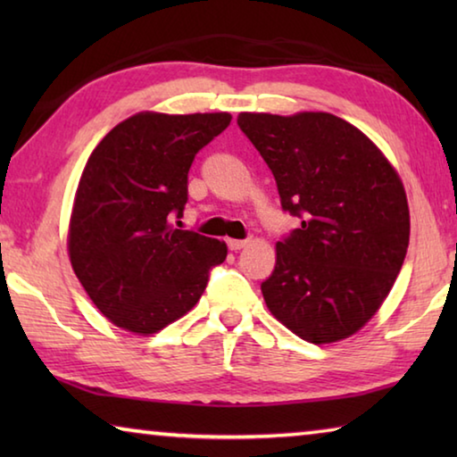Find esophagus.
I'll list each match as a JSON object with an SVG mask.
<instances>
[{"label": "esophagus", "instance_id": "obj_1", "mask_svg": "<svg viewBox=\"0 0 457 457\" xmlns=\"http://www.w3.org/2000/svg\"><path fill=\"white\" fill-rule=\"evenodd\" d=\"M247 244V239H228V247L229 250H234V252H237V250H242V247H245Z\"/></svg>", "mask_w": 457, "mask_h": 457}]
</instances>
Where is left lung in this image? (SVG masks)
Returning <instances> with one entry per match:
<instances>
[{
  "instance_id": "left-lung-1",
  "label": "left lung",
  "mask_w": 457,
  "mask_h": 457,
  "mask_svg": "<svg viewBox=\"0 0 457 457\" xmlns=\"http://www.w3.org/2000/svg\"><path fill=\"white\" fill-rule=\"evenodd\" d=\"M272 171L282 207L303 223L276 244L262 282L268 311L314 345L353 337L391 292L409 245V205L391 161L330 112H239Z\"/></svg>"
}]
</instances>
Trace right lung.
<instances>
[{
    "mask_svg": "<svg viewBox=\"0 0 457 457\" xmlns=\"http://www.w3.org/2000/svg\"><path fill=\"white\" fill-rule=\"evenodd\" d=\"M229 112L143 111L119 122L87 161L68 223V256L92 303L114 327L149 337L197 304L220 239L175 229L199 149Z\"/></svg>",
    "mask_w": 457,
    "mask_h": 457,
    "instance_id": "obj_1",
    "label": "right lung"
}]
</instances>
